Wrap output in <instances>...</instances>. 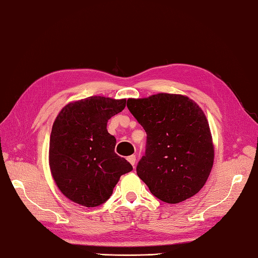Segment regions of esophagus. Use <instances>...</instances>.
Listing matches in <instances>:
<instances>
[{
    "instance_id": "34e87169",
    "label": "esophagus",
    "mask_w": 258,
    "mask_h": 258,
    "mask_svg": "<svg viewBox=\"0 0 258 258\" xmlns=\"http://www.w3.org/2000/svg\"><path fill=\"white\" fill-rule=\"evenodd\" d=\"M127 159H128V161L130 162L131 165L135 166V164H136V156H135V155H131V156H129Z\"/></svg>"
}]
</instances>
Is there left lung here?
<instances>
[{
	"mask_svg": "<svg viewBox=\"0 0 258 258\" xmlns=\"http://www.w3.org/2000/svg\"><path fill=\"white\" fill-rule=\"evenodd\" d=\"M127 107L147 134L146 152L137 173L152 195L168 204L196 195L214 162L203 110L189 98L169 93L128 99Z\"/></svg>",
	"mask_w": 258,
	"mask_h": 258,
	"instance_id": "left-lung-1",
	"label": "left lung"
}]
</instances>
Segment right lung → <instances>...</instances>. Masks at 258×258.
<instances>
[{
    "label": "right lung",
    "instance_id": "obj_1",
    "mask_svg": "<svg viewBox=\"0 0 258 258\" xmlns=\"http://www.w3.org/2000/svg\"><path fill=\"white\" fill-rule=\"evenodd\" d=\"M125 99L89 97L61 110L50 137L49 161L53 179L70 201L86 207L106 203L119 178L133 166L114 152L108 120L121 112Z\"/></svg>",
    "mask_w": 258,
    "mask_h": 258
}]
</instances>
